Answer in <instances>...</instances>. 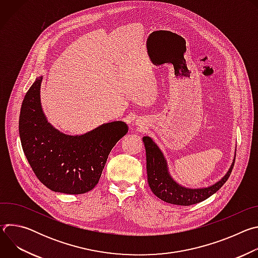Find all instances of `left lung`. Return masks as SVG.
Returning a JSON list of instances; mask_svg holds the SVG:
<instances>
[{
  "label": "left lung",
  "instance_id": "left-lung-1",
  "mask_svg": "<svg viewBox=\"0 0 258 258\" xmlns=\"http://www.w3.org/2000/svg\"><path fill=\"white\" fill-rule=\"evenodd\" d=\"M143 142L146 149L147 175H148L149 187L155 196L170 204L188 206L204 201L224 186L234 167L236 156L225 176L213 185L205 188H186L175 181L170 175L165 156L157 144L148 136L143 138Z\"/></svg>",
  "mask_w": 258,
  "mask_h": 258
}]
</instances>
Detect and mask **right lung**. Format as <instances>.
I'll return each mask as SVG.
<instances>
[{"label":"right lung","mask_w":258,"mask_h":258,"mask_svg":"<svg viewBox=\"0 0 258 258\" xmlns=\"http://www.w3.org/2000/svg\"><path fill=\"white\" fill-rule=\"evenodd\" d=\"M43 76L27 91L20 110L19 136L26 159L36 177L50 190L84 194L97 185L108 155L126 135L123 121H112L84 134L70 136L55 128L43 111Z\"/></svg>","instance_id":"right-lung-1"}]
</instances>
